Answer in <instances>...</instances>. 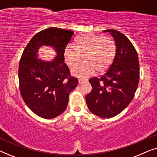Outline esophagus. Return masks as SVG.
<instances>
[{"label":"esophagus","instance_id":"esophagus-1","mask_svg":"<svg viewBox=\"0 0 157 157\" xmlns=\"http://www.w3.org/2000/svg\"><path fill=\"white\" fill-rule=\"evenodd\" d=\"M85 81H86V80H84V79H82V78H79L78 79V83H79V84H81V83L85 82Z\"/></svg>","mask_w":157,"mask_h":157}]
</instances>
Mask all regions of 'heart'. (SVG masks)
Here are the masks:
<instances>
[{"instance_id":"obj_1","label":"heart","mask_w":157,"mask_h":157,"mask_svg":"<svg viewBox=\"0 0 157 157\" xmlns=\"http://www.w3.org/2000/svg\"><path fill=\"white\" fill-rule=\"evenodd\" d=\"M117 52V44L110 36H101L86 33L75 40L74 45L69 44L64 51V60L69 68H73L84 58L85 63L73 68L74 76L86 78L96 71L103 73L111 66Z\"/></svg>"}]
</instances>
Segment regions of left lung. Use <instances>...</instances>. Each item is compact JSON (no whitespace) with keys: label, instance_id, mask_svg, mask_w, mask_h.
<instances>
[{"label":"left lung","instance_id":"8db88e82","mask_svg":"<svg viewBox=\"0 0 157 157\" xmlns=\"http://www.w3.org/2000/svg\"><path fill=\"white\" fill-rule=\"evenodd\" d=\"M104 31L114 38L117 52L108 71L100 78L89 80L92 90L86 101L94 114L111 118L121 113L134 98L139 81V63L136 49L125 35L113 29Z\"/></svg>","mask_w":157,"mask_h":157}]
</instances>
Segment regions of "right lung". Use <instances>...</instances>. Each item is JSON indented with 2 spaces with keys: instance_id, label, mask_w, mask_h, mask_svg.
Segmentation results:
<instances>
[{
  "instance_id": "right-lung-1",
  "label": "right lung",
  "mask_w": 157,
  "mask_h": 157,
  "mask_svg": "<svg viewBox=\"0 0 157 157\" xmlns=\"http://www.w3.org/2000/svg\"><path fill=\"white\" fill-rule=\"evenodd\" d=\"M74 32L51 27L38 32L27 44L18 68L20 92L28 107L38 117L53 119L66 109L69 94L78 85L64 63V51ZM42 45L54 47L57 56L52 62L38 59Z\"/></svg>"
}]
</instances>
